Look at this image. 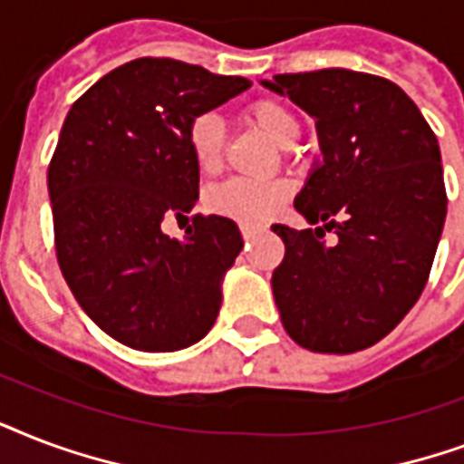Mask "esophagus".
<instances>
[{
    "instance_id": "34e87169",
    "label": "esophagus",
    "mask_w": 464,
    "mask_h": 464,
    "mask_svg": "<svg viewBox=\"0 0 464 464\" xmlns=\"http://www.w3.org/2000/svg\"><path fill=\"white\" fill-rule=\"evenodd\" d=\"M258 232V225H242V237L249 242L251 237H256Z\"/></svg>"
}]
</instances>
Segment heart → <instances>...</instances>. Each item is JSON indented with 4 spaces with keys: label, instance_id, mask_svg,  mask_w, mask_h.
<instances>
[{
    "label": "heart",
    "instance_id": "heart-1",
    "mask_svg": "<svg viewBox=\"0 0 464 464\" xmlns=\"http://www.w3.org/2000/svg\"><path fill=\"white\" fill-rule=\"evenodd\" d=\"M244 118L283 150L295 145L300 138V121L288 103L278 99H258L249 103L244 109ZM186 147L200 174H218L222 167V157H225V130L220 121L210 113L193 118L186 130ZM285 198H288V183H256L246 179H232L206 193V208L222 218L256 225V222L268 220Z\"/></svg>",
    "mask_w": 464,
    "mask_h": 464
}]
</instances>
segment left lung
Listing matches in <instances>:
<instances>
[{
  "instance_id": "obj_1",
  "label": "left lung",
  "mask_w": 464,
  "mask_h": 464,
  "mask_svg": "<svg viewBox=\"0 0 464 464\" xmlns=\"http://www.w3.org/2000/svg\"><path fill=\"white\" fill-rule=\"evenodd\" d=\"M261 84L312 116L322 150L295 196L314 229L271 227L285 244L271 278L283 326L307 351L355 353L385 339L429 281L448 210L438 140L390 79L332 67Z\"/></svg>"
}]
</instances>
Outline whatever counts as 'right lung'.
I'll use <instances>...</instances> for the list:
<instances>
[{
	"instance_id": "right-lung-1",
	"label": "right lung",
	"mask_w": 464,
	"mask_h": 464,
	"mask_svg": "<svg viewBox=\"0 0 464 464\" xmlns=\"http://www.w3.org/2000/svg\"><path fill=\"white\" fill-rule=\"evenodd\" d=\"M251 86L169 57L109 72L64 118L48 169L57 264L99 329L123 346L169 353L213 329L222 281L244 242L235 220L193 218L200 171L186 130Z\"/></svg>"
}]
</instances>
